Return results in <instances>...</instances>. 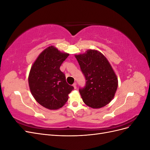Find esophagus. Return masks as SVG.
I'll return each mask as SVG.
<instances>
[{
    "instance_id": "esophagus-1",
    "label": "esophagus",
    "mask_w": 150,
    "mask_h": 150,
    "mask_svg": "<svg viewBox=\"0 0 150 150\" xmlns=\"http://www.w3.org/2000/svg\"><path fill=\"white\" fill-rule=\"evenodd\" d=\"M72 86H73V87H74V88L76 89V83H74L73 84H72Z\"/></svg>"
}]
</instances>
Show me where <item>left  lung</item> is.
<instances>
[{
	"instance_id": "1",
	"label": "left lung",
	"mask_w": 150,
	"mask_h": 150,
	"mask_svg": "<svg viewBox=\"0 0 150 150\" xmlns=\"http://www.w3.org/2000/svg\"><path fill=\"white\" fill-rule=\"evenodd\" d=\"M86 78V86L79 91L86 105L101 108L114 98L118 86L117 78L106 57L97 50L89 49L75 55Z\"/></svg>"
}]
</instances>
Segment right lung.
Listing matches in <instances>:
<instances>
[{"label":"right lung","mask_w":150,"mask_h":150,"mask_svg":"<svg viewBox=\"0 0 150 150\" xmlns=\"http://www.w3.org/2000/svg\"><path fill=\"white\" fill-rule=\"evenodd\" d=\"M69 54L53 46L40 53L32 66L28 82L35 101L51 110H58L68 100L74 87L68 84L60 66Z\"/></svg>","instance_id":"obj_1"}]
</instances>
